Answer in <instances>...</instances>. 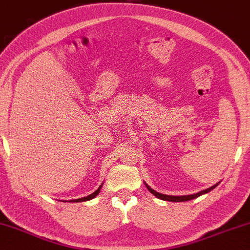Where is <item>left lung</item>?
<instances>
[{
  "mask_svg": "<svg viewBox=\"0 0 250 250\" xmlns=\"http://www.w3.org/2000/svg\"><path fill=\"white\" fill-rule=\"evenodd\" d=\"M219 183H220V182H219ZM219 183L215 184L214 186H211V187H209V188H207V189H205V190L199 191V193H197V194L185 195V196H171V195H165V194H161V193H158V191L154 190L153 188H150V187H149L148 185H147V184L144 182V184H145V186H146L147 189H148V190L150 191V193H152V194L155 196V197H157L158 199L167 200V202H174V203H176V202H187V200L195 199V198H197V197H199V196H202V195H204V194L209 193V191L214 189V188H215L216 186H217Z\"/></svg>",
  "mask_w": 250,
  "mask_h": 250,
  "instance_id": "obj_1",
  "label": "left lung"
}]
</instances>
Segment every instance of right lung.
I'll return each mask as SVG.
<instances>
[{
    "label": "right lung",
    "instance_id": "add662e5",
    "mask_svg": "<svg viewBox=\"0 0 250 250\" xmlns=\"http://www.w3.org/2000/svg\"><path fill=\"white\" fill-rule=\"evenodd\" d=\"M102 186H103V184L97 188V189L94 191V193H92L91 195L86 196V197H82V198H77V199H71V200H63V202H68V203H81V202H87V200H91L93 198H95L96 196L98 195V193H100L101 189H102Z\"/></svg>",
    "mask_w": 250,
    "mask_h": 250
}]
</instances>
